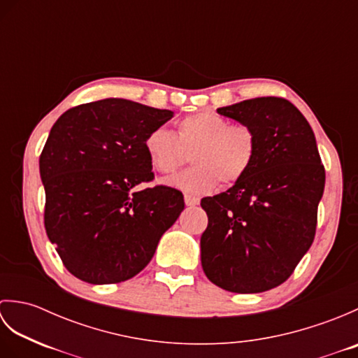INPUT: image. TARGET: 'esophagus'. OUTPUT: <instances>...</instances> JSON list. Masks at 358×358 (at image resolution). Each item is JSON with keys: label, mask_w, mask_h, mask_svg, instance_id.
<instances>
[{"label": "esophagus", "mask_w": 358, "mask_h": 358, "mask_svg": "<svg viewBox=\"0 0 358 358\" xmlns=\"http://www.w3.org/2000/svg\"><path fill=\"white\" fill-rule=\"evenodd\" d=\"M185 203L189 208H195L200 201H199V199H194V196H191V195H185Z\"/></svg>", "instance_id": "1"}]
</instances>
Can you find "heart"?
Listing matches in <instances>:
<instances>
[{
  "instance_id": "obj_1",
  "label": "heart",
  "mask_w": 358,
  "mask_h": 358,
  "mask_svg": "<svg viewBox=\"0 0 358 358\" xmlns=\"http://www.w3.org/2000/svg\"><path fill=\"white\" fill-rule=\"evenodd\" d=\"M150 166L163 175L177 172L191 154L194 166L167 185L191 195L212 192L222 181L232 186L246 177L257 157V136L246 124H231L212 112L181 118L177 134L157 127L144 140Z\"/></svg>"
}]
</instances>
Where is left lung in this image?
<instances>
[{
    "label": "left lung",
    "mask_w": 358,
    "mask_h": 358,
    "mask_svg": "<svg viewBox=\"0 0 358 358\" xmlns=\"http://www.w3.org/2000/svg\"><path fill=\"white\" fill-rule=\"evenodd\" d=\"M217 112L252 129L257 157L241 181L201 200V266L226 291L264 292L291 277L313 245L324 167L313 129L285 98H252Z\"/></svg>",
    "instance_id": "left-lung-1"
}]
</instances>
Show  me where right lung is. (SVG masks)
<instances>
[{
	"mask_svg": "<svg viewBox=\"0 0 358 358\" xmlns=\"http://www.w3.org/2000/svg\"><path fill=\"white\" fill-rule=\"evenodd\" d=\"M173 117L123 98L80 104L52 126L40 157L44 227L72 275L92 285L135 277L185 209L173 187L154 180L149 132Z\"/></svg>",
	"mask_w": 358,
	"mask_h": 358,
	"instance_id": "obj_1",
	"label": "right lung"
}]
</instances>
